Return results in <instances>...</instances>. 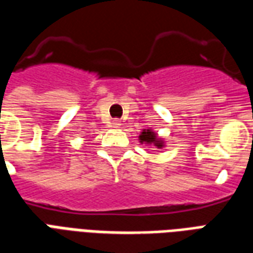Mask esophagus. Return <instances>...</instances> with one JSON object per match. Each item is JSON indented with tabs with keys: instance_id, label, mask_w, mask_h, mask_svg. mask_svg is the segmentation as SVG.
Listing matches in <instances>:
<instances>
[{
	"instance_id": "obj_1",
	"label": "esophagus",
	"mask_w": 253,
	"mask_h": 253,
	"mask_svg": "<svg viewBox=\"0 0 253 253\" xmlns=\"http://www.w3.org/2000/svg\"><path fill=\"white\" fill-rule=\"evenodd\" d=\"M121 121H114L112 122V127H114V128H119V127H121Z\"/></svg>"
}]
</instances>
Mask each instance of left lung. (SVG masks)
I'll return each instance as SVG.
<instances>
[{"label": "left lung", "instance_id": "left-lung-1", "mask_svg": "<svg viewBox=\"0 0 253 253\" xmlns=\"http://www.w3.org/2000/svg\"><path fill=\"white\" fill-rule=\"evenodd\" d=\"M139 142L145 143V145H152L156 146L157 149H163L165 146L164 139L157 135V132H154L152 128H143L141 134H139Z\"/></svg>", "mask_w": 253, "mask_h": 253}]
</instances>
